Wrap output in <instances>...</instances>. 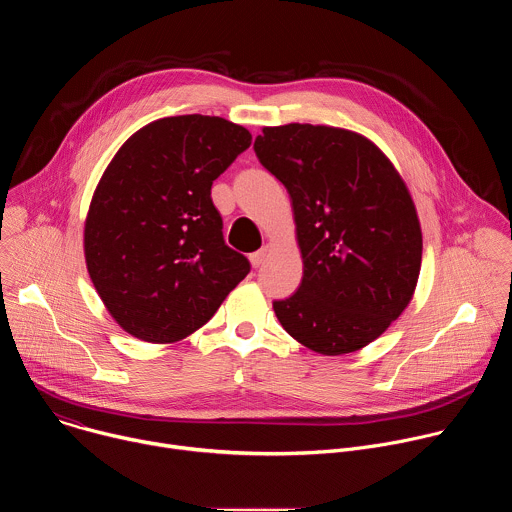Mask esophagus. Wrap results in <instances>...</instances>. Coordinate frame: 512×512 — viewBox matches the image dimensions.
<instances>
[{
    "instance_id": "1",
    "label": "esophagus",
    "mask_w": 512,
    "mask_h": 512,
    "mask_svg": "<svg viewBox=\"0 0 512 512\" xmlns=\"http://www.w3.org/2000/svg\"><path fill=\"white\" fill-rule=\"evenodd\" d=\"M267 253H269V249H267V247H263V249H259V251H255V253H251V255H249L251 265H253V267H261V265H263V261L267 259Z\"/></svg>"
}]
</instances>
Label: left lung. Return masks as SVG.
Masks as SVG:
<instances>
[{"instance_id":"1","label":"left lung","mask_w":512,"mask_h":512,"mask_svg":"<svg viewBox=\"0 0 512 512\" xmlns=\"http://www.w3.org/2000/svg\"><path fill=\"white\" fill-rule=\"evenodd\" d=\"M255 154L287 190L304 277L273 302L283 330L326 356L379 338L413 298L421 227L411 194L360 133L310 123L263 127Z\"/></svg>"}]
</instances>
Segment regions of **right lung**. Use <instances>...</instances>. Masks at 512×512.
<instances>
[{
  "label": "right lung",
  "instance_id": "right-lung-1",
  "mask_svg": "<svg viewBox=\"0 0 512 512\" xmlns=\"http://www.w3.org/2000/svg\"><path fill=\"white\" fill-rule=\"evenodd\" d=\"M251 133L223 117H164L135 131L103 172L85 221L91 281L131 336L178 342L249 273L223 239L210 188Z\"/></svg>",
  "mask_w": 512,
  "mask_h": 512
}]
</instances>
